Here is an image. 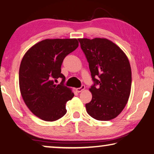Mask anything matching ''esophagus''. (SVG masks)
I'll list each match as a JSON object with an SVG mask.
<instances>
[{
  "label": "esophagus",
  "instance_id": "34e87169",
  "mask_svg": "<svg viewBox=\"0 0 154 154\" xmlns=\"http://www.w3.org/2000/svg\"><path fill=\"white\" fill-rule=\"evenodd\" d=\"M85 85H82L80 88H76V91H77V92H82V91L85 89Z\"/></svg>",
  "mask_w": 154,
  "mask_h": 154
}]
</instances>
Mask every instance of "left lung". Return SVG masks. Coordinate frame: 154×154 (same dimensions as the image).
Returning a JSON list of instances; mask_svg holds the SVG:
<instances>
[{"mask_svg": "<svg viewBox=\"0 0 154 154\" xmlns=\"http://www.w3.org/2000/svg\"><path fill=\"white\" fill-rule=\"evenodd\" d=\"M89 63L94 84L92 98L85 104L88 113L97 120L116 118L128 100L132 83L130 62L124 51L106 38H79Z\"/></svg>", "mask_w": 154, "mask_h": 154, "instance_id": "obj_1", "label": "left lung"}]
</instances>
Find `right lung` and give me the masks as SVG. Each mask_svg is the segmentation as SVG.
<instances>
[{
	"label": "right lung",
	"mask_w": 154,
	"mask_h": 154,
	"mask_svg": "<svg viewBox=\"0 0 154 154\" xmlns=\"http://www.w3.org/2000/svg\"><path fill=\"white\" fill-rule=\"evenodd\" d=\"M79 46L76 38L41 41L25 54L19 71V84L24 103L44 121L53 122L66 113V103L74 94L65 86L61 66L68 54ZM62 82L56 85L57 79Z\"/></svg>",
	"instance_id": "1"
}]
</instances>
